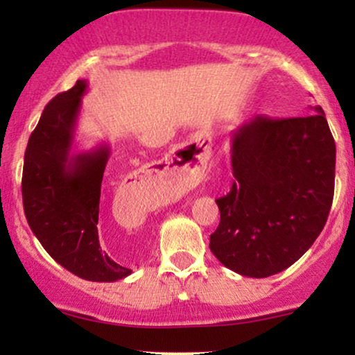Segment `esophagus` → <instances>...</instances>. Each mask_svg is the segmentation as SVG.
<instances>
[{
    "instance_id": "esophagus-1",
    "label": "esophagus",
    "mask_w": 355,
    "mask_h": 355,
    "mask_svg": "<svg viewBox=\"0 0 355 355\" xmlns=\"http://www.w3.org/2000/svg\"><path fill=\"white\" fill-rule=\"evenodd\" d=\"M203 141L205 140L198 137L190 145L178 146L170 157L168 164L158 175L168 185L177 187V189L197 185L202 180L207 160L210 158V152L207 150V145H203Z\"/></svg>"
}]
</instances>
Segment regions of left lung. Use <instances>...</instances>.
Instances as JSON below:
<instances>
[{"instance_id":"8db88e82","label":"left lung","mask_w":355,"mask_h":355,"mask_svg":"<svg viewBox=\"0 0 355 355\" xmlns=\"http://www.w3.org/2000/svg\"><path fill=\"white\" fill-rule=\"evenodd\" d=\"M257 115L232 132L235 182L217 198L210 250L240 275L263 279L302 257L327 222L336 180V141L325 113Z\"/></svg>"}]
</instances>
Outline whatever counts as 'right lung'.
I'll return each instance as SVG.
<instances>
[{
	"label": "right lung",
	"instance_id": "1",
	"mask_svg": "<svg viewBox=\"0 0 355 355\" xmlns=\"http://www.w3.org/2000/svg\"><path fill=\"white\" fill-rule=\"evenodd\" d=\"M87 88V80H78L44 107L24 152L23 207L30 229L61 267L92 282H115L132 270L100 247L96 225L110 146L71 153Z\"/></svg>",
	"mask_w": 355,
	"mask_h": 355
}]
</instances>
